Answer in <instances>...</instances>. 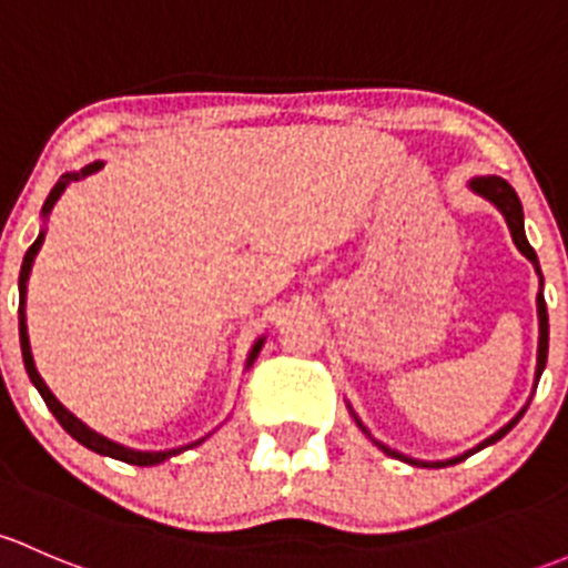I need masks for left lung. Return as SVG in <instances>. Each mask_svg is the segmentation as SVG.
<instances>
[{"instance_id": "8db88e82", "label": "left lung", "mask_w": 568, "mask_h": 568, "mask_svg": "<svg viewBox=\"0 0 568 568\" xmlns=\"http://www.w3.org/2000/svg\"><path fill=\"white\" fill-rule=\"evenodd\" d=\"M467 189H470L473 194H478V196H481V199H487L489 204H495V207L500 210V215H503V219H506V226H508V232H511V241H514V245H517V248H519V254H523L525 260H530V265L536 267V273H539V286H541V290H545V278H541L539 256H536V251L530 248L528 237H525V215H523V202H519L517 191H514L511 185L506 183V180L498 178V174H487V178H473L470 183H467ZM541 290H539V295H536V312H539V349H536V374H534V390H536V385H539V377H541V372H545V366H547V347H549L547 303H545V292H541ZM530 399H534V394H530ZM530 399L525 402L523 407H519V413L514 415V418L508 420V424H503L500 429L495 432V435H489L487 440H481V443H478V446H473L470 452L459 454V457H452V459H435V462H426V459H413V457H407V454H402V452H394V448H390V446H385V443H379L377 437H374L372 432L366 429V424H364V420L358 418V413H355L353 407H349V402H347V410H349V415H353V418H355V424H358V429L364 432L366 437H369V440L374 443V446L379 448V452H383V454H388V457H396V459L407 462V465H415V467H448V465H457V462H462V459H467V457H470V454L481 452V448L493 446V443H498L503 435H508V432H511L514 426H517V420L523 418L525 410H528Z\"/></svg>"}]
</instances>
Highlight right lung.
<instances>
[{
  "mask_svg": "<svg viewBox=\"0 0 568 568\" xmlns=\"http://www.w3.org/2000/svg\"><path fill=\"white\" fill-rule=\"evenodd\" d=\"M101 169H103V163H101V161H95V163H87V166L81 169V172H65V174H62V178L57 180V185H54V189H51V194L45 196V202H43V210H40V219H43V224H45V221H49V213H51V210H54L57 199H60L62 194H65V189H68L70 183H75V180H84V178H90V174L101 172ZM43 241H45V230H43V226H40V235H38V241H34L32 245H29V251H27V254H23V262H21V276H19V338H21V355H23V366H27V374H29V379H32V385H34V388H38V394L43 396V402H45V405H49V410L54 413V418L60 420V424H62V429H65L68 435L73 437V440H79L81 446H84V448H90V452L101 454V457L120 459V462H128V465H139V467L161 465V462H166V459L178 457V454L189 452V448H194V446H199V443H204V440H207L210 435H204V437H199V440L189 443V446H178V448H163V452H139V448L122 446V443H116V440H109L106 435H101V432H95V429H92V426H87L84 420H81V418H75V415L70 413L68 407L62 405V402L57 399L54 394H51V388H49V385H45V379L40 377L38 366H34V358H32V347H29V333H27V282H29V273H32L34 256H38V251H40V245H43ZM262 344H265V336H260V338H256L254 344H251V349H248V358H245V369H248V366L254 364V361H256V355H260Z\"/></svg>",
  "mask_w": 568,
  "mask_h": 568,
  "instance_id": "obj_1",
  "label": "right lung"
}]
</instances>
